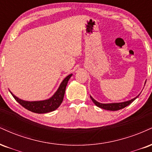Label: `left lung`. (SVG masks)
Here are the masks:
<instances>
[{
  "instance_id": "obj_1",
  "label": "left lung",
  "mask_w": 152,
  "mask_h": 152,
  "mask_svg": "<svg viewBox=\"0 0 152 152\" xmlns=\"http://www.w3.org/2000/svg\"><path fill=\"white\" fill-rule=\"evenodd\" d=\"M137 97H138V96H137ZM137 97L134 98V99H131V100L124 102L110 103V104H102V103H99L96 100H94V99L92 97H91V96H90V98H91V99L92 100V102H93L94 104H95L96 106L99 107H100L102 109H104V110H110V111H117V110H121V109L126 107V106L129 105L135 99H137Z\"/></svg>"
}]
</instances>
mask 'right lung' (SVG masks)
Returning a JSON list of instances; mask_svg holds the SVG:
<instances>
[{
    "label": "right lung",
    "instance_id": "1",
    "mask_svg": "<svg viewBox=\"0 0 152 152\" xmlns=\"http://www.w3.org/2000/svg\"><path fill=\"white\" fill-rule=\"evenodd\" d=\"M72 74L69 75L64 79L63 81L60 84V87H59L58 90L54 94L53 97H51L50 99H45L43 101H36V102H28L24 101L22 99H19L17 97H15L12 92H10L18 102L19 103L21 106L27 109L30 112H35L37 114H44L48 113V112H50L54 111L59 107L60 104H61L62 100H63L64 95H65V92L67 84L68 83V80Z\"/></svg>",
    "mask_w": 152,
    "mask_h": 152
}]
</instances>
